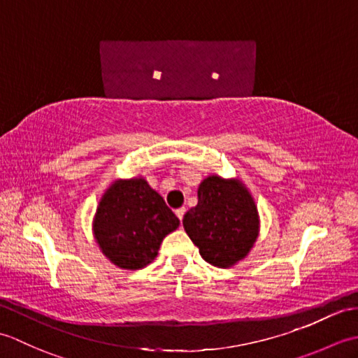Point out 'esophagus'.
Masks as SVG:
<instances>
[{"mask_svg": "<svg viewBox=\"0 0 358 358\" xmlns=\"http://www.w3.org/2000/svg\"><path fill=\"white\" fill-rule=\"evenodd\" d=\"M175 214H177V217L180 218V222H181V220H183V217H185V214H186V208L177 209V210H175Z\"/></svg>", "mask_w": 358, "mask_h": 358, "instance_id": "34e87169", "label": "esophagus"}]
</instances>
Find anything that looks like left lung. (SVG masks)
<instances>
[{
  "mask_svg": "<svg viewBox=\"0 0 358 358\" xmlns=\"http://www.w3.org/2000/svg\"><path fill=\"white\" fill-rule=\"evenodd\" d=\"M200 255L217 268H231L252 249L260 231L257 204L238 178L209 175L199 186V204L183 218Z\"/></svg>",
  "mask_w": 358,
  "mask_h": 358,
  "instance_id": "1",
  "label": "left lung"
}]
</instances>
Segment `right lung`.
I'll return each instance as SVG.
<instances>
[{"label": "right lung", "instance_id": "1", "mask_svg": "<svg viewBox=\"0 0 358 358\" xmlns=\"http://www.w3.org/2000/svg\"><path fill=\"white\" fill-rule=\"evenodd\" d=\"M180 220L143 177L115 180L106 189L92 222L95 241L110 263L136 271L155 260Z\"/></svg>", "mask_w": 358, "mask_h": 358}]
</instances>
